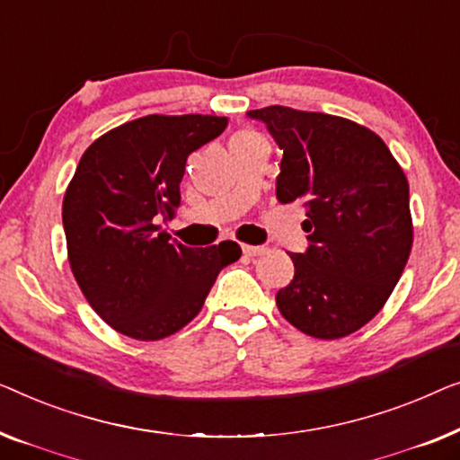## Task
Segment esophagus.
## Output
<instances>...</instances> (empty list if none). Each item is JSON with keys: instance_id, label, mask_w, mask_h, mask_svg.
<instances>
[{"instance_id": "34e87169", "label": "esophagus", "mask_w": 460, "mask_h": 460, "mask_svg": "<svg viewBox=\"0 0 460 460\" xmlns=\"http://www.w3.org/2000/svg\"><path fill=\"white\" fill-rule=\"evenodd\" d=\"M242 252L245 256H261V254H264V252H267V248H264V245H242Z\"/></svg>"}]
</instances>
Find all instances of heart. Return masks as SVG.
Masks as SVG:
<instances>
[{
  "mask_svg": "<svg viewBox=\"0 0 460 460\" xmlns=\"http://www.w3.org/2000/svg\"><path fill=\"white\" fill-rule=\"evenodd\" d=\"M254 135H256V133H252V131H239V133L235 135V137H233V141H235V139H248V137H254Z\"/></svg>",
  "mask_w": 460,
  "mask_h": 460,
  "instance_id": "1",
  "label": "heart"
}]
</instances>
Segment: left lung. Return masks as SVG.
<instances>
[{
	"instance_id": "left-lung-1",
	"label": "left lung",
	"mask_w": 460,
	"mask_h": 460,
	"mask_svg": "<svg viewBox=\"0 0 460 460\" xmlns=\"http://www.w3.org/2000/svg\"><path fill=\"white\" fill-rule=\"evenodd\" d=\"M283 152L277 199L300 202L308 248L277 308L319 340L350 335L384 308L412 248L409 181L371 128L288 106L250 110Z\"/></svg>"
}]
</instances>
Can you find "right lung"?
Segmentation results:
<instances>
[{
	"label": "right lung",
	"mask_w": 460,
	"mask_h": 460,
	"mask_svg": "<svg viewBox=\"0 0 460 460\" xmlns=\"http://www.w3.org/2000/svg\"><path fill=\"white\" fill-rule=\"evenodd\" d=\"M225 127V116L150 114L83 154L62 204L68 262L119 333L141 341L177 333L202 310L221 269L242 256L235 242L187 248L158 225L181 204L187 156Z\"/></svg>",
	"instance_id": "right-lung-1"
}]
</instances>
